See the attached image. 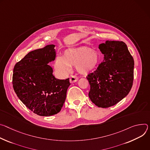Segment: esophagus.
I'll return each instance as SVG.
<instances>
[{
    "label": "esophagus",
    "mask_w": 150,
    "mask_h": 150,
    "mask_svg": "<svg viewBox=\"0 0 150 150\" xmlns=\"http://www.w3.org/2000/svg\"><path fill=\"white\" fill-rule=\"evenodd\" d=\"M79 78L76 76H71L70 78V83H75L76 81H77L78 80Z\"/></svg>",
    "instance_id": "34e87169"
}]
</instances>
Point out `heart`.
I'll list each match as a JSON object with an SVG mask.
<instances>
[{
    "instance_id": "heart-1",
    "label": "heart",
    "mask_w": 150,
    "mask_h": 150,
    "mask_svg": "<svg viewBox=\"0 0 150 150\" xmlns=\"http://www.w3.org/2000/svg\"><path fill=\"white\" fill-rule=\"evenodd\" d=\"M101 56L91 48L81 47L69 49L63 57L58 56L54 62V68L61 76H66L70 71V66H76L77 71L86 74L94 70L99 65Z\"/></svg>"
}]
</instances>
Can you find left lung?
Wrapping results in <instances>:
<instances>
[{
	"label": "left lung",
	"mask_w": 150,
	"mask_h": 150,
	"mask_svg": "<svg viewBox=\"0 0 150 150\" xmlns=\"http://www.w3.org/2000/svg\"><path fill=\"white\" fill-rule=\"evenodd\" d=\"M104 61L86 77L89 97L98 107L115 105L129 93L134 81V60L123 42L107 40L99 45Z\"/></svg>",
	"instance_id": "left-lung-1"
}]
</instances>
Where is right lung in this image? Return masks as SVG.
<instances>
[{
  "instance_id": "right-lung-1",
  "label": "right lung",
  "mask_w": 150,
  "mask_h": 150,
  "mask_svg": "<svg viewBox=\"0 0 150 150\" xmlns=\"http://www.w3.org/2000/svg\"><path fill=\"white\" fill-rule=\"evenodd\" d=\"M54 45L30 52L13 68L12 85L22 103L31 111L41 116L59 112L70 85L69 78L57 79L48 64L54 61Z\"/></svg>"
}]
</instances>
